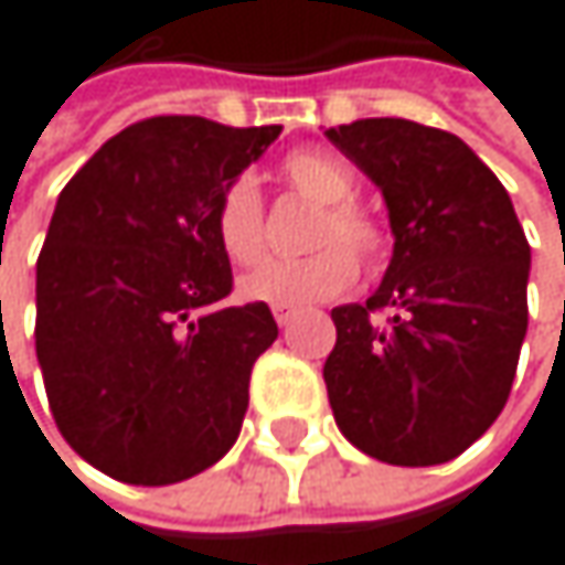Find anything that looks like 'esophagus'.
Instances as JSON below:
<instances>
[{
	"label": "esophagus",
	"instance_id": "1",
	"mask_svg": "<svg viewBox=\"0 0 565 565\" xmlns=\"http://www.w3.org/2000/svg\"><path fill=\"white\" fill-rule=\"evenodd\" d=\"M295 318H298V311H295V308H274V321H277L280 328H288Z\"/></svg>",
	"mask_w": 565,
	"mask_h": 565
}]
</instances>
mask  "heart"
Wrapping results in <instances>:
<instances>
[{"mask_svg": "<svg viewBox=\"0 0 565 565\" xmlns=\"http://www.w3.org/2000/svg\"><path fill=\"white\" fill-rule=\"evenodd\" d=\"M280 174L298 194L324 204L311 227V244L318 250L301 257H264L237 277V295L274 308L331 301L358 280V257L344 244L374 264L384 250V234L361 207L351 204L358 194V178L341 158L328 151H295L280 164ZM214 237L234 264H247L260 254L264 214L254 178L241 174L221 191L214 207Z\"/></svg>", "mask_w": 565, "mask_h": 565, "instance_id": "heart-1", "label": "heart"}]
</instances>
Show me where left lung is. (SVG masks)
<instances>
[{"label": "left lung", "instance_id": "1", "mask_svg": "<svg viewBox=\"0 0 565 565\" xmlns=\"http://www.w3.org/2000/svg\"><path fill=\"white\" fill-rule=\"evenodd\" d=\"M328 138L381 188L394 234L367 305L331 311L334 420L374 460L447 463L510 397L530 318L526 234L500 178L450 131L361 118Z\"/></svg>", "mask_w": 565, "mask_h": 565}]
</instances>
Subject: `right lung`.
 <instances>
[{
	"instance_id": "add662e5",
	"label": "right lung",
	"mask_w": 565,
	"mask_h": 565,
	"mask_svg": "<svg viewBox=\"0 0 565 565\" xmlns=\"http://www.w3.org/2000/svg\"><path fill=\"white\" fill-rule=\"evenodd\" d=\"M280 125L158 115L108 138L62 188L35 264V358L52 417L95 470L168 487L237 440L270 308H224L221 191Z\"/></svg>"
}]
</instances>
